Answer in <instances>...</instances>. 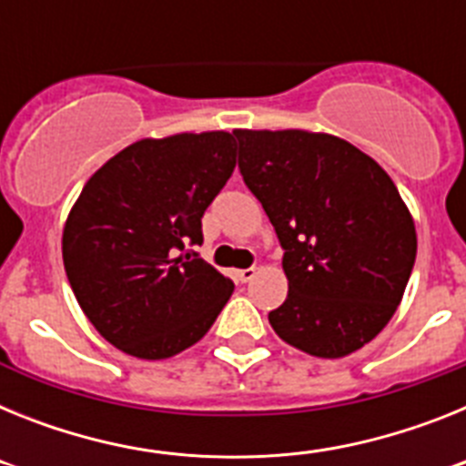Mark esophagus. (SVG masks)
<instances>
[{
	"instance_id": "obj_1",
	"label": "esophagus",
	"mask_w": 466,
	"mask_h": 466,
	"mask_svg": "<svg viewBox=\"0 0 466 466\" xmlns=\"http://www.w3.org/2000/svg\"><path fill=\"white\" fill-rule=\"evenodd\" d=\"M254 275H257V268H240V270H236L238 282H249V279H254Z\"/></svg>"
}]
</instances>
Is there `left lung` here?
Instances as JSON below:
<instances>
[{
    "label": "left lung",
    "mask_w": 466,
    "mask_h": 466,
    "mask_svg": "<svg viewBox=\"0 0 466 466\" xmlns=\"http://www.w3.org/2000/svg\"><path fill=\"white\" fill-rule=\"evenodd\" d=\"M240 172L284 249L289 291L270 327L312 357L371 343L401 303L418 236L397 187L371 156L308 130H233Z\"/></svg>",
    "instance_id": "obj_1"
}]
</instances>
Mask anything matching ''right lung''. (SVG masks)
Instances as JSON below:
<instances>
[{"label": "right lung", "mask_w": 466, "mask_h": 466, "mask_svg": "<svg viewBox=\"0 0 466 466\" xmlns=\"http://www.w3.org/2000/svg\"><path fill=\"white\" fill-rule=\"evenodd\" d=\"M224 130L139 139L86 182L63 230V261L100 336L137 360H167L203 339L233 282L188 252L205 209L236 170Z\"/></svg>", "instance_id": "obj_1"}]
</instances>
